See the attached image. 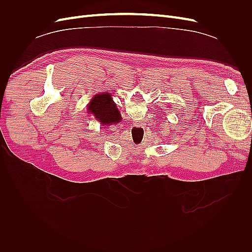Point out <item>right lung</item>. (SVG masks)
Listing matches in <instances>:
<instances>
[{"instance_id":"obj_1","label":"right lung","mask_w":252,"mask_h":252,"mask_svg":"<svg viewBox=\"0 0 252 252\" xmlns=\"http://www.w3.org/2000/svg\"><path fill=\"white\" fill-rule=\"evenodd\" d=\"M88 112L94 113V117L101 122V124L109 125L119 123L121 114L112 101L111 95L107 93L96 94L90 101L88 106Z\"/></svg>"}]
</instances>
